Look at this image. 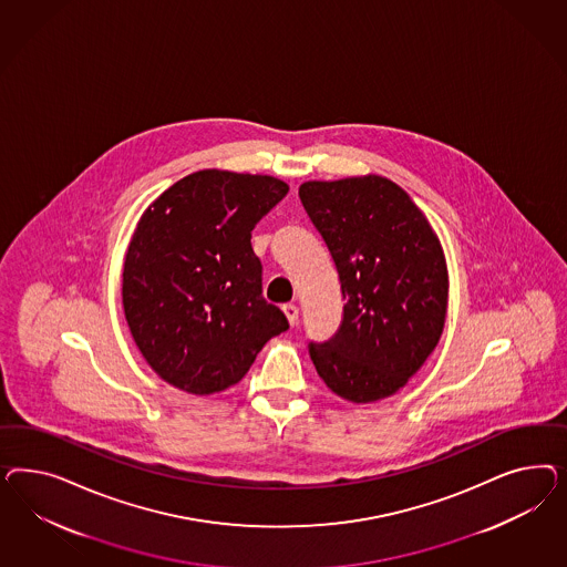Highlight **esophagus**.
I'll return each mask as SVG.
<instances>
[{
    "mask_svg": "<svg viewBox=\"0 0 567 567\" xmlns=\"http://www.w3.org/2000/svg\"><path fill=\"white\" fill-rule=\"evenodd\" d=\"M282 311H285V316H287L289 324L297 327V322H299V308L292 306V303H287V306H282Z\"/></svg>",
    "mask_w": 567,
    "mask_h": 567,
    "instance_id": "obj_1",
    "label": "esophagus"
}]
</instances>
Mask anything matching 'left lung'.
<instances>
[{
	"instance_id": "8db88e82",
	"label": "left lung",
	"mask_w": 567,
	"mask_h": 567,
	"mask_svg": "<svg viewBox=\"0 0 567 567\" xmlns=\"http://www.w3.org/2000/svg\"><path fill=\"white\" fill-rule=\"evenodd\" d=\"M301 204L334 259L343 322L309 358L334 395L372 403L395 395L441 341L449 275L441 240L393 181L365 174L308 181Z\"/></svg>"
}]
</instances>
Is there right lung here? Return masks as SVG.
Returning a JSON list of instances; mask_svg holds the SVG:
<instances>
[{"label": "right lung", "instance_id": "obj_1", "mask_svg": "<svg viewBox=\"0 0 567 567\" xmlns=\"http://www.w3.org/2000/svg\"><path fill=\"white\" fill-rule=\"evenodd\" d=\"M289 193L275 176L199 171L137 223L122 270L124 318L157 377L190 395L237 384L289 322L261 297L251 230Z\"/></svg>", "mask_w": 567, "mask_h": 567}]
</instances>
